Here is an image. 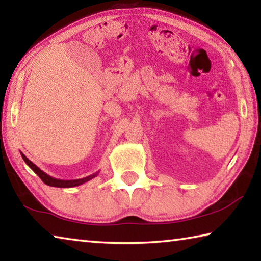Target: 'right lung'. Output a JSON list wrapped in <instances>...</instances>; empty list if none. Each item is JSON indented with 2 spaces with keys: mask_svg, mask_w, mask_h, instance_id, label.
Masks as SVG:
<instances>
[{
  "mask_svg": "<svg viewBox=\"0 0 261 261\" xmlns=\"http://www.w3.org/2000/svg\"><path fill=\"white\" fill-rule=\"evenodd\" d=\"M20 154H21V158H23V160L25 161L26 165H28L31 168V169H32L34 173L37 174L39 177L41 178V180H42L43 183L47 184V185H49V187H55V188H73V187H78V185L86 183V182H88V180H91L92 178H94L95 176L99 174V173H95L93 175H90V176H87V177H84V178H81V179H71V180L57 179V178L51 177V176L46 174L45 171H42L40 168L35 166L32 161H30L29 159L26 158L23 153L20 152Z\"/></svg>",
  "mask_w": 261,
  "mask_h": 261,
  "instance_id": "1",
  "label": "right lung"
}]
</instances>
